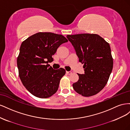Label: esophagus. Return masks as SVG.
<instances>
[{"label": "esophagus", "mask_w": 130, "mask_h": 130, "mask_svg": "<svg viewBox=\"0 0 130 130\" xmlns=\"http://www.w3.org/2000/svg\"><path fill=\"white\" fill-rule=\"evenodd\" d=\"M66 73H67V74H68V75H70V74H72V72L71 71H69V72L67 71V72H66Z\"/></svg>", "instance_id": "esophagus-1"}]
</instances>
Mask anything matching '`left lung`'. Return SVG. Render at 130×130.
<instances>
[{
  "label": "left lung",
  "instance_id": "1",
  "mask_svg": "<svg viewBox=\"0 0 130 130\" xmlns=\"http://www.w3.org/2000/svg\"><path fill=\"white\" fill-rule=\"evenodd\" d=\"M75 50L80 62L84 64L85 74H77L78 81L73 84L75 91L89 97L103 89L113 69V61L109 43L97 34L67 35Z\"/></svg>",
  "mask_w": 130,
  "mask_h": 130
}]
</instances>
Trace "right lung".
I'll return each instance as SVG.
<instances>
[{
    "instance_id": "right-lung-1",
    "label": "right lung",
    "mask_w": 130,
    "mask_h": 130,
    "mask_svg": "<svg viewBox=\"0 0 130 130\" xmlns=\"http://www.w3.org/2000/svg\"><path fill=\"white\" fill-rule=\"evenodd\" d=\"M68 40L63 35L38 32L23 41L17 57L19 76L23 85L34 96L48 98L55 93L66 70H55L48 64L57 48Z\"/></svg>"
}]
</instances>
